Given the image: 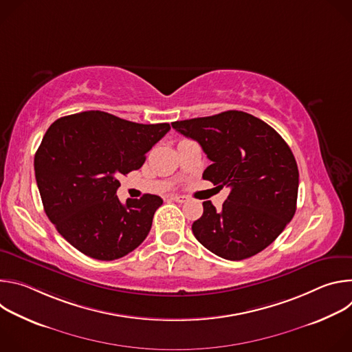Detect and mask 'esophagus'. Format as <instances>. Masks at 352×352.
Listing matches in <instances>:
<instances>
[{"mask_svg":"<svg viewBox=\"0 0 352 352\" xmlns=\"http://www.w3.org/2000/svg\"><path fill=\"white\" fill-rule=\"evenodd\" d=\"M170 199L174 200V202H177V204H184V202H186V197L182 196V195H171Z\"/></svg>","mask_w":352,"mask_h":352,"instance_id":"1","label":"esophagus"}]
</instances>
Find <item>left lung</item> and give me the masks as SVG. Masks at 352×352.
I'll return each mask as SVG.
<instances>
[{
    "mask_svg": "<svg viewBox=\"0 0 352 352\" xmlns=\"http://www.w3.org/2000/svg\"><path fill=\"white\" fill-rule=\"evenodd\" d=\"M171 125L202 146L212 162L204 179L230 188L220 210L204 202L202 217L192 224L195 238L227 261L262 252L296 210L299 174L285 140L262 120L236 110Z\"/></svg>",
    "mask_w": 352,
    "mask_h": 352,
    "instance_id": "8db88e82",
    "label": "left lung"
}]
</instances>
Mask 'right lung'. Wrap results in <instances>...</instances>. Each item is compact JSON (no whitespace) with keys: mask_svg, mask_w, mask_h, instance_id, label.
<instances>
[{"mask_svg":"<svg viewBox=\"0 0 352 352\" xmlns=\"http://www.w3.org/2000/svg\"><path fill=\"white\" fill-rule=\"evenodd\" d=\"M170 124H136L104 111L63 117L50 125L34 156L47 217L79 252L120 259L147 236L157 195L120 202V177L139 170Z\"/></svg>","mask_w":352,"mask_h":352,"instance_id":"add662e5","label":"right lung"}]
</instances>
